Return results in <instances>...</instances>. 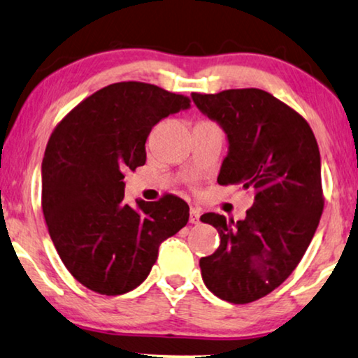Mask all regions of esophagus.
<instances>
[{"label":"esophagus","mask_w":358,"mask_h":358,"mask_svg":"<svg viewBox=\"0 0 358 358\" xmlns=\"http://www.w3.org/2000/svg\"><path fill=\"white\" fill-rule=\"evenodd\" d=\"M199 216H201V213H199V209H196V208L189 209V222H192V224H198V222H199Z\"/></svg>","instance_id":"1"}]
</instances>
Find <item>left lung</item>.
Listing matches in <instances>:
<instances>
[{
  "mask_svg": "<svg viewBox=\"0 0 358 358\" xmlns=\"http://www.w3.org/2000/svg\"><path fill=\"white\" fill-rule=\"evenodd\" d=\"M192 98L227 136L217 183L255 192L242 221L216 213L201 216L221 237L217 250L199 260L203 282L224 301L252 303L293 273L317 229L324 198L316 137L306 119L264 90Z\"/></svg>",
  "mask_w": 358,
  "mask_h": 358,
  "instance_id": "obj_1",
  "label": "left lung"
}]
</instances>
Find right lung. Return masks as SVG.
<instances>
[{"label": "right lung", "mask_w": 358, "mask_h": 358, "mask_svg": "<svg viewBox=\"0 0 358 358\" xmlns=\"http://www.w3.org/2000/svg\"><path fill=\"white\" fill-rule=\"evenodd\" d=\"M189 108L155 85L104 87L62 119L42 160V211L50 239L76 282L106 296L150 273L159 245L187 226L188 204L173 194L124 203V173L144 165L160 119Z\"/></svg>", "instance_id": "right-lung-1"}]
</instances>
